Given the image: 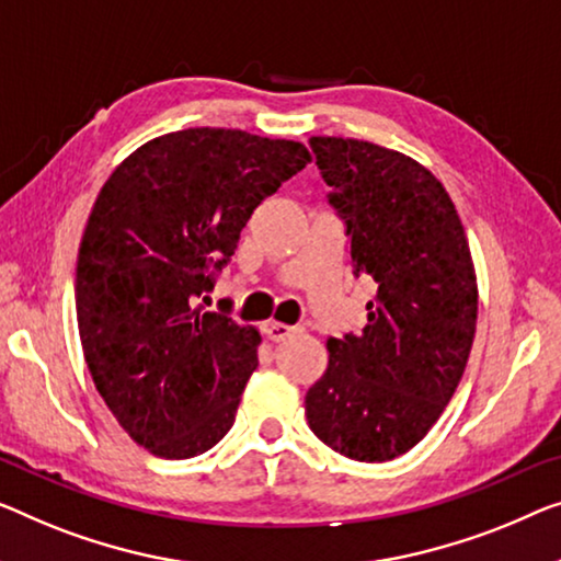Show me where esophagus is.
<instances>
[{"label":"esophagus","instance_id":"1","mask_svg":"<svg viewBox=\"0 0 561 561\" xmlns=\"http://www.w3.org/2000/svg\"><path fill=\"white\" fill-rule=\"evenodd\" d=\"M295 332H297V328H289V324H282V322L264 324V334L272 342H284L287 337H291V334H295Z\"/></svg>","mask_w":561,"mask_h":561}]
</instances>
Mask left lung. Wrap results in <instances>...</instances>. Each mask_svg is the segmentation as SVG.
Returning a JSON list of instances; mask_svg holds the SVG:
<instances>
[{"label": "left lung", "mask_w": 561, "mask_h": 561, "mask_svg": "<svg viewBox=\"0 0 561 561\" xmlns=\"http://www.w3.org/2000/svg\"><path fill=\"white\" fill-rule=\"evenodd\" d=\"M309 148L353 274L373 277L378 297L360 332L328 340L305 413L332 450L382 463L423 440L463 378L479 312L471 249L446 188L413 158L355 138Z\"/></svg>", "instance_id": "1"}]
</instances>
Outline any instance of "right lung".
Wrapping results in <instances>:
<instances>
[{
	"label": "right lung",
	"mask_w": 561,
	"mask_h": 561,
	"mask_svg": "<svg viewBox=\"0 0 561 561\" xmlns=\"http://www.w3.org/2000/svg\"><path fill=\"white\" fill-rule=\"evenodd\" d=\"M307 163L295 140L188 128L148 140L100 188L75 272L82 353L105 405L150 454L198 456L233 425L262 337L231 307L196 302L254 208Z\"/></svg>",
	"instance_id": "add662e5"
}]
</instances>
